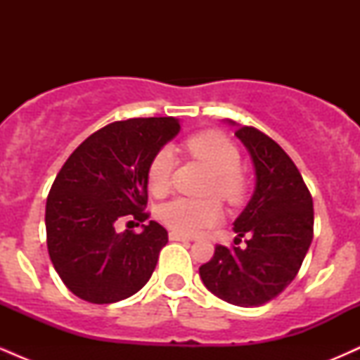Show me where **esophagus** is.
<instances>
[{
	"label": "esophagus",
	"mask_w": 360,
	"mask_h": 360,
	"mask_svg": "<svg viewBox=\"0 0 360 360\" xmlns=\"http://www.w3.org/2000/svg\"><path fill=\"white\" fill-rule=\"evenodd\" d=\"M169 240H172V242H189V238L184 237V235H181V233L169 232Z\"/></svg>",
	"instance_id": "34e87169"
}]
</instances>
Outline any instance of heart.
Instances as JSON below:
<instances>
[{"instance_id":"heart-1","label":"heart","mask_w":360,"mask_h":360,"mask_svg":"<svg viewBox=\"0 0 360 360\" xmlns=\"http://www.w3.org/2000/svg\"><path fill=\"white\" fill-rule=\"evenodd\" d=\"M186 148L193 157L205 164L213 172V183L210 193L221 196L229 203H238L243 196V181L240 171V154L238 148L225 135L218 131H203L186 142ZM172 171H174V154L171 148H160L152 157L147 169L148 189L155 196H162L171 188ZM159 220L181 235H196L203 229L218 223L221 218L220 203L210 200H189L176 198L159 208Z\"/></svg>"}]
</instances>
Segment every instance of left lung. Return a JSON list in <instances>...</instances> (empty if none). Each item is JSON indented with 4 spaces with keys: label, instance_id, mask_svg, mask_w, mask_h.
<instances>
[{
    "label": "left lung",
    "instance_id": "8db88e82",
    "mask_svg": "<svg viewBox=\"0 0 360 360\" xmlns=\"http://www.w3.org/2000/svg\"><path fill=\"white\" fill-rule=\"evenodd\" d=\"M237 127L235 137L249 152L255 172L250 201L233 221L247 247H214L200 278L214 296L235 304L262 307L298 274L313 240V200L298 167L274 140L257 128Z\"/></svg>",
    "mask_w": 360,
    "mask_h": 360
}]
</instances>
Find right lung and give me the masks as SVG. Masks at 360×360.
<instances>
[{"instance_id": "right-lung-1", "label": "right lung", "mask_w": 360, "mask_h": 360, "mask_svg": "<svg viewBox=\"0 0 360 360\" xmlns=\"http://www.w3.org/2000/svg\"><path fill=\"white\" fill-rule=\"evenodd\" d=\"M177 118H130L94 131L53 181L45 206L49 255L77 298L117 303L140 291L167 243L157 221L118 232L122 218L146 221L147 169L179 134Z\"/></svg>"}]
</instances>
